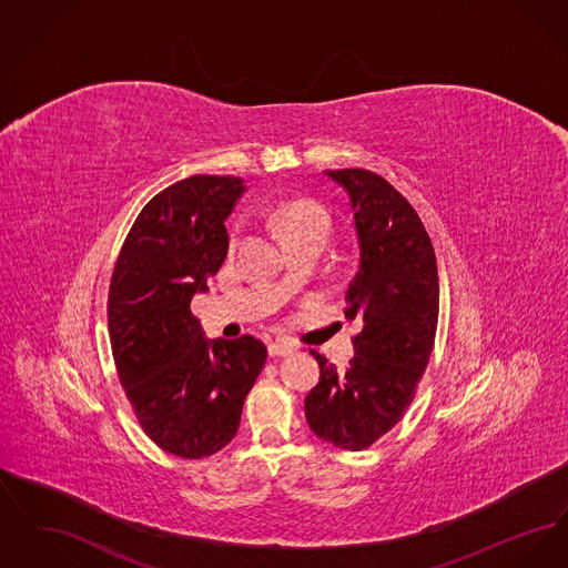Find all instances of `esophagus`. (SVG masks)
Returning a JSON list of instances; mask_svg holds the SVG:
<instances>
[{"mask_svg":"<svg viewBox=\"0 0 568 568\" xmlns=\"http://www.w3.org/2000/svg\"><path fill=\"white\" fill-rule=\"evenodd\" d=\"M292 352H294V347L290 343H285V341H274V343L268 345L271 357H285V355H290Z\"/></svg>","mask_w":568,"mask_h":568,"instance_id":"1","label":"esophagus"}]
</instances>
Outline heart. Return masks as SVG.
I'll use <instances>...</instances> for the list:
<instances>
[{"label":"heart","instance_id":"b5f03b06","mask_svg":"<svg viewBox=\"0 0 568 568\" xmlns=\"http://www.w3.org/2000/svg\"><path fill=\"white\" fill-rule=\"evenodd\" d=\"M272 223L281 232L283 241L294 248L300 244H320L324 246L329 234V219L324 213V209L311 200H292L274 209L272 213ZM239 243V232H232L230 246L234 248ZM283 287L290 290V278L285 276Z\"/></svg>","mask_w":568,"mask_h":568}]
</instances>
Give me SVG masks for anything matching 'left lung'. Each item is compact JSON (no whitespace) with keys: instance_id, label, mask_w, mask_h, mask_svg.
I'll return each instance as SVG.
<instances>
[{"instance_id":"left-lung-1","label":"left lung","mask_w":568,"mask_h":568,"mask_svg":"<svg viewBox=\"0 0 568 568\" xmlns=\"http://www.w3.org/2000/svg\"><path fill=\"white\" fill-rule=\"evenodd\" d=\"M325 174L352 204L359 268L345 294V317L362 329L345 373L311 352L322 375L304 410L325 443L362 452L389 433L415 398L434 347L438 271L433 241L400 191L362 168Z\"/></svg>"}]
</instances>
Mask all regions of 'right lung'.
<instances>
[{
    "label": "right lung",
    "instance_id": "1",
    "mask_svg": "<svg viewBox=\"0 0 568 568\" xmlns=\"http://www.w3.org/2000/svg\"><path fill=\"white\" fill-rule=\"evenodd\" d=\"M243 179L195 174L160 191L134 221L114 264L109 332L119 381L146 436L197 459L223 449L266 362L253 336L206 341L191 297L227 255L225 219Z\"/></svg>",
    "mask_w": 568,
    "mask_h": 568
}]
</instances>
